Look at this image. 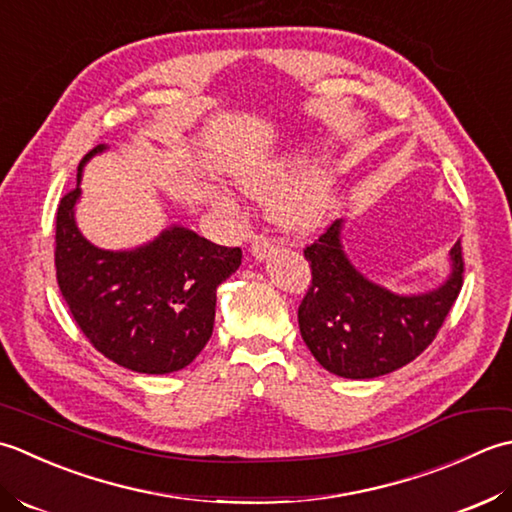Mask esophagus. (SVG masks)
I'll return each mask as SVG.
<instances>
[{"label":"esophagus","instance_id":"obj_1","mask_svg":"<svg viewBox=\"0 0 512 512\" xmlns=\"http://www.w3.org/2000/svg\"><path fill=\"white\" fill-rule=\"evenodd\" d=\"M271 249H274V245H271V241H269V238H265V236H256L254 241H252V254H254L256 258L269 256Z\"/></svg>","mask_w":512,"mask_h":512}]
</instances>
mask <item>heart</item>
<instances>
[{"label":"heart","instance_id":"obj_1","mask_svg":"<svg viewBox=\"0 0 512 512\" xmlns=\"http://www.w3.org/2000/svg\"><path fill=\"white\" fill-rule=\"evenodd\" d=\"M296 170V159H274L241 170L236 181L254 196H267L285 184L271 198V214L291 232H311L325 221L331 205V174L325 168H311L289 183Z\"/></svg>","mask_w":512,"mask_h":512}]
</instances>
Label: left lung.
<instances>
[{
	"mask_svg": "<svg viewBox=\"0 0 512 512\" xmlns=\"http://www.w3.org/2000/svg\"><path fill=\"white\" fill-rule=\"evenodd\" d=\"M302 252L311 267L298 307L302 340L340 378L369 380L413 362L435 340L464 285L460 241L451 249V278L422 296H398L369 283L342 252L340 221Z\"/></svg>",
	"mask_w": 512,
	"mask_h": 512,
	"instance_id": "left-lung-1",
	"label": "left lung"
}]
</instances>
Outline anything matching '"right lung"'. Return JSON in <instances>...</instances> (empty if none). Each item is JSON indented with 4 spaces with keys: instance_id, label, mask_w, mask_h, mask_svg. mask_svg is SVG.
<instances>
[{
    "instance_id": "obj_1",
    "label": "right lung",
    "mask_w": 512,
    "mask_h": 512,
    "mask_svg": "<svg viewBox=\"0 0 512 512\" xmlns=\"http://www.w3.org/2000/svg\"><path fill=\"white\" fill-rule=\"evenodd\" d=\"M103 148H92L83 161ZM77 198L79 187L57 207L55 269L83 336L130 371L163 375L187 367L212 336L216 287L241 265V247L170 227L134 252H106L79 234L72 216Z\"/></svg>"
}]
</instances>
